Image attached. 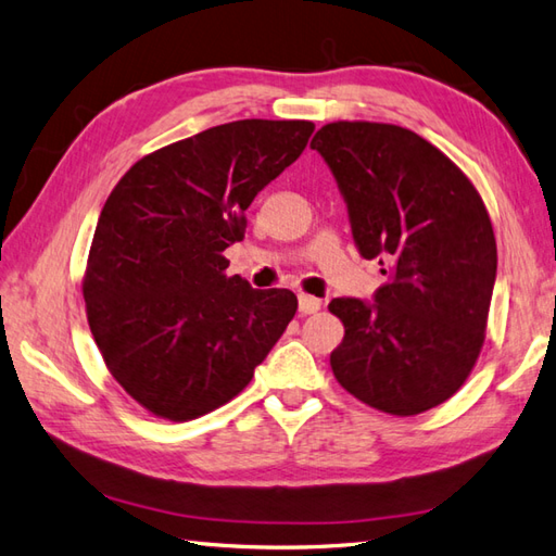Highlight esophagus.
<instances>
[{
	"label": "esophagus",
	"instance_id": "obj_1",
	"mask_svg": "<svg viewBox=\"0 0 556 556\" xmlns=\"http://www.w3.org/2000/svg\"><path fill=\"white\" fill-rule=\"evenodd\" d=\"M320 309V300L312 298V294H300V312L302 314H316Z\"/></svg>",
	"mask_w": 556,
	"mask_h": 556
}]
</instances>
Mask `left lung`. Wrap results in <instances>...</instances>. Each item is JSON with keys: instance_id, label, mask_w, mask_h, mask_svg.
<instances>
[{"instance_id": "8db88e82", "label": "left lung", "mask_w": 556, "mask_h": 556, "mask_svg": "<svg viewBox=\"0 0 556 556\" xmlns=\"http://www.w3.org/2000/svg\"><path fill=\"white\" fill-rule=\"evenodd\" d=\"M312 150L348 204L356 250L388 264L374 302L328 304L344 326L332 374L386 414L433 409L464 386L485 340L497 276L485 204L438 147L390 123H328Z\"/></svg>"}]
</instances>
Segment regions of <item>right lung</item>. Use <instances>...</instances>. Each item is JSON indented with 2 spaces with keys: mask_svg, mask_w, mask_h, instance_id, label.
<instances>
[{
  "mask_svg": "<svg viewBox=\"0 0 556 556\" xmlns=\"http://www.w3.org/2000/svg\"><path fill=\"white\" fill-rule=\"evenodd\" d=\"M312 121L244 118L130 166L97 220L83 298L104 364L147 412L190 421L252 380L298 312L228 278L247 206L298 159Z\"/></svg>",
  "mask_w": 556,
  "mask_h": 556,
  "instance_id": "right-lung-1",
  "label": "right lung"
}]
</instances>
